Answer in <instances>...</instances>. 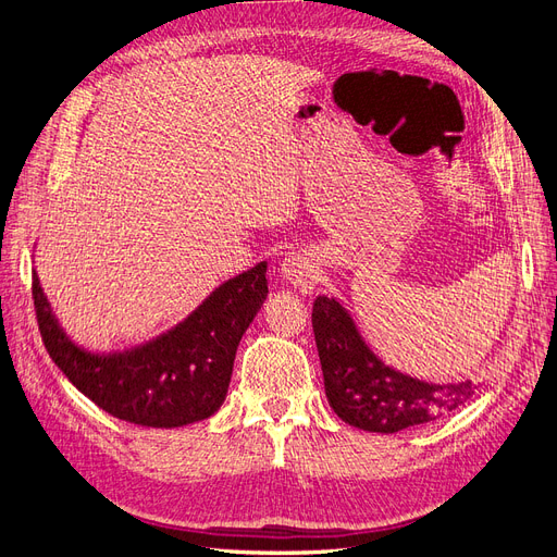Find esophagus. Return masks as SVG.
<instances>
[{
  "mask_svg": "<svg viewBox=\"0 0 557 557\" xmlns=\"http://www.w3.org/2000/svg\"><path fill=\"white\" fill-rule=\"evenodd\" d=\"M281 274L293 285V288L307 293L318 281V267L307 250H297V252H290V256L283 260Z\"/></svg>",
  "mask_w": 557,
  "mask_h": 557,
  "instance_id": "esophagus-1",
  "label": "esophagus"
}]
</instances>
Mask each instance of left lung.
I'll list each match as a JSON object with an SVG mask.
<instances>
[{
    "label": "left lung",
    "instance_id": "8db88e82",
    "mask_svg": "<svg viewBox=\"0 0 557 557\" xmlns=\"http://www.w3.org/2000/svg\"><path fill=\"white\" fill-rule=\"evenodd\" d=\"M311 323L327 401L352 428L393 434L425 425L460 409L481 385H436L395 372L367 348L350 315L334 299L315 297Z\"/></svg>",
    "mask_w": 557,
    "mask_h": 557
}]
</instances>
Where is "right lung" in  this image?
<instances>
[{"mask_svg":"<svg viewBox=\"0 0 557 557\" xmlns=\"http://www.w3.org/2000/svg\"><path fill=\"white\" fill-rule=\"evenodd\" d=\"M260 262L223 283L178 327L115 356H90L58 327L39 278H32L48 356L99 409L144 428H181L221 409L237 346L267 297Z\"/></svg>","mask_w":557,"mask_h":557,"instance_id":"right-lung-1","label":"right lung"}]
</instances>
